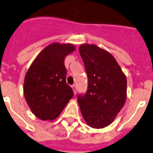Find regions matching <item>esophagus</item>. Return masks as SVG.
Segmentation results:
<instances>
[{
    "label": "esophagus",
    "mask_w": 153,
    "mask_h": 153,
    "mask_svg": "<svg viewBox=\"0 0 153 153\" xmlns=\"http://www.w3.org/2000/svg\"><path fill=\"white\" fill-rule=\"evenodd\" d=\"M72 88H73V92H74V93H76V85H73V86H72Z\"/></svg>",
    "instance_id": "obj_1"
}]
</instances>
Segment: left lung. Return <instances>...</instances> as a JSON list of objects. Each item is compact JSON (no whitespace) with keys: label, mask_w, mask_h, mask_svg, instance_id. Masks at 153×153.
Here are the masks:
<instances>
[{"label":"left lung","mask_w":153,"mask_h":153,"mask_svg":"<svg viewBox=\"0 0 153 153\" xmlns=\"http://www.w3.org/2000/svg\"><path fill=\"white\" fill-rule=\"evenodd\" d=\"M88 76V88L78 94L77 102L90 127L109 125L121 110L127 93V80L115 58L95 45L79 48Z\"/></svg>","instance_id":"left-lung-1"}]
</instances>
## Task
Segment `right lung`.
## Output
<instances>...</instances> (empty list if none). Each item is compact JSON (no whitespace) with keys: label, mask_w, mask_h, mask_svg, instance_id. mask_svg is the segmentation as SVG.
<instances>
[{"label":"right lung","mask_w":153,"mask_h":153,"mask_svg":"<svg viewBox=\"0 0 153 153\" xmlns=\"http://www.w3.org/2000/svg\"><path fill=\"white\" fill-rule=\"evenodd\" d=\"M74 50L71 44H51L28 68L24 94L30 109L39 119L56 118L73 97V88L66 83L65 58Z\"/></svg>","instance_id":"add662e5"}]
</instances>
